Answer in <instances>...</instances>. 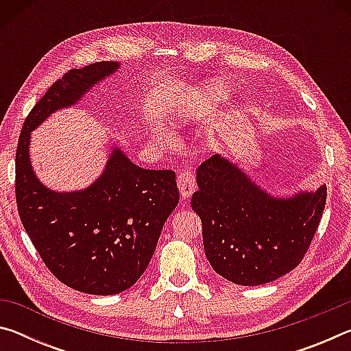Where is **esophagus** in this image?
Returning <instances> with one entry per match:
<instances>
[{"label": "esophagus", "mask_w": 351, "mask_h": 351, "mask_svg": "<svg viewBox=\"0 0 351 351\" xmlns=\"http://www.w3.org/2000/svg\"><path fill=\"white\" fill-rule=\"evenodd\" d=\"M178 189H180V193L184 199H189L195 192V187H197V181H195L193 171L190 170H182L180 175H178Z\"/></svg>", "instance_id": "1"}]
</instances>
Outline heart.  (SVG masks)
<instances>
[{
  "mask_svg": "<svg viewBox=\"0 0 351 351\" xmlns=\"http://www.w3.org/2000/svg\"><path fill=\"white\" fill-rule=\"evenodd\" d=\"M230 94H232V90H230L229 83L221 79L199 83L181 99V102H178L175 110L171 111L170 123L176 128L201 125L221 108L226 100L230 97ZM153 138L164 141L167 139V133L156 132Z\"/></svg>",
  "mask_w": 351,
  "mask_h": 351,
  "instance_id": "b5f03b06",
  "label": "heart"
}]
</instances>
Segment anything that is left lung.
Masks as SVG:
<instances>
[{
	"label": "left lung",
	"mask_w": 351,
	"mask_h": 351,
	"mask_svg": "<svg viewBox=\"0 0 351 351\" xmlns=\"http://www.w3.org/2000/svg\"><path fill=\"white\" fill-rule=\"evenodd\" d=\"M192 209L203 223L204 252L213 271L257 287L293 271L322 218L326 186L274 195L240 161L213 154L197 170Z\"/></svg>",
	"instance_id": "8db88e82"
}]
</instances>
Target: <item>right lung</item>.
I'll use <instances>...</instances> for the list:
<instances>
[{"mask_svg":"<svg viewBox=\"0 0 351 351\" xmlns=\"http://www.w3.org/2000/svg\"><path fill=\"white\" fill-rule=\"evenodd\" d=\"M119 69V62H100L57 80L26 117L15 158L16 204L29 239L58 280L94 295L122 293L144 274L180 201L175 171L141 169L111 142L104 170L90 186L58 192L35 173L31 134Z\"/></svg>","mask_w":351,"mask_h":351,"instance_id":"right-lung-1","label":"right lung"}]
</instances>
